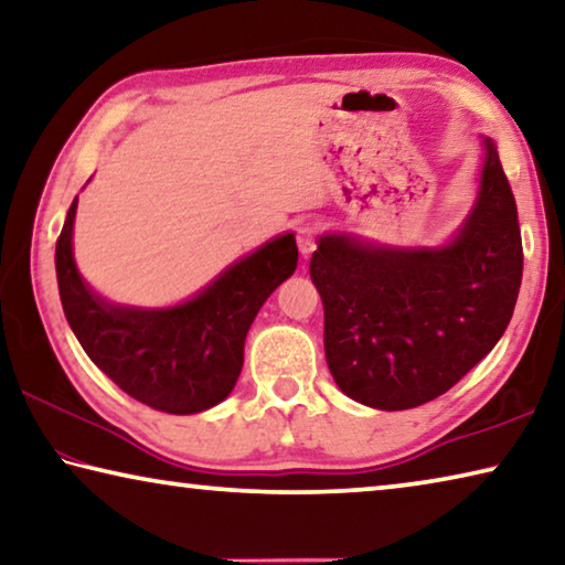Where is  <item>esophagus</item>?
<instances>
[{
    "label": "esophagus",
    "mask_w": 565,
    "mask_h": 565,
    "mask_svg": "<svg viewBox=\"0 0 565 565\" xmlns=\"http://www.w3.org/2000/svg\"><path fill=\"white\" fill-rule=\"evenodd\" d=\"M296 244H299L301 256H311L313 248H317V226L301 224L299 228H296Z\"/></svg>",
    "instance_id": "esophagus-1"
}]
</instances>
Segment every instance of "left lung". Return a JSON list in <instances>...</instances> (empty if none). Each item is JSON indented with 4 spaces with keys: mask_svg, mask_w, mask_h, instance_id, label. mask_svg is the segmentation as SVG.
Segmentation results:
<instances>
[{
    "mask_svg": "<svg viewBox=\"0 0 565 565\" xmlns=\"http://www.w3.org/2000/svg\"><path fill=\"white\" fill-rule=\"evenodd\" d=\"M309 271L343 394L381 411L446 394L499 343L521 289L519 212L493 141L483 137L476 202L446 244L321 234Z\"/></svg>",
    "mask_w": 565,
    "mask_h": 565,
    "instance_id": "left-lung-1",
    "label": "left lung"
}]
</instances>
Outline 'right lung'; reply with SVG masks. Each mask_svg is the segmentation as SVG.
<instances>
[{
  "mask_svg": "<svg viewBox=\"0 0 565 565\" xmlns=\"http://www.w3.org/2000/svg\"><path fill=\"white\" fill-rule=\"evenodd\" d=\"M74 199L56 242V284L64 317L87 356L124 394L167 414L189 416L232 394L244 366V341L264 301L296 271L291 232L274 236L164 309L104 299L76 269Z\"/></svg>",
  "mask_w": 565,
  "mask_h": 565,
  "instance_id": "right-lung-1",
  "label": "right lung"
}]
</instances>
